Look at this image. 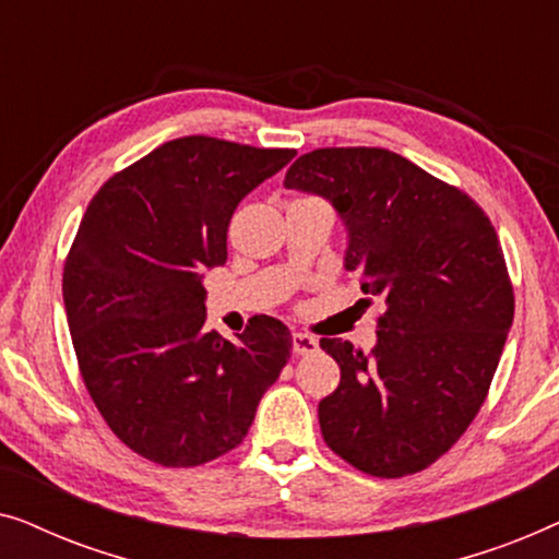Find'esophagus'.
Masks as SVG:
<instances>
[{"label": "esophagus", "mask_w": 559, "mask_h": 559, "mask_svg": "<svg viewBox=\"0 0 559 559\" xmlns=\"http://www.w3.org/2000/svg\"><path fill=\"white\" fill-rule=\"evenodd\" d=\"M318 338H312L308 333H295L293 335V350L297 356H310V354H318Z\"/></svg>", "instance_id": "obj_1"}]
</instances>
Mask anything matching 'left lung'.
<instances>
[{
    "label": "left lung",
    "instance_id": "1",
    "mask_svg": "<svg viewBox=\"0 0 559 559\" xmlns=\"http://www.w3.org/2000/svg\"><path fill=\"white\" fill-rule=\"evenodd\" d=\"M285 186L338 211L343 266L384 302L371 354L320 341L341 366L338 389L318 404L323 440L369 476L423 471L478 415L514 320L499 236L463 190L389 150H312Z\"/></svg>",
    "mask_w": 559,
    "mask_h": 559
}]
</instances>
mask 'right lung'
<instances>
[{
  "instance_id": "obj_1",
  "label": "right lung",
  "mask_w": 559,
  "mask_h": 559,
  "mask_svg": "<svg viewBox=\"0 0 559 559\" xmlns=\"http://www.w3.org/2000/svg\"><path fill=\"white\" fill-rule=\"evenodd\" d=\"M295 150L216 136L159 144L98 188L68 251L63 302L81 377L111 432L167 468H193L247 438L293 335L249 320L205 333L203 272L226 262L236 205Z\"/></svg>"
}]
</instances>
